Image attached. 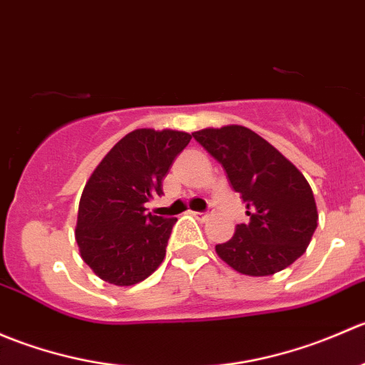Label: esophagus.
Returning a JSON list of instances; mask_svg holds the SVG:
<instances>
[{
  "instance_id": "34e87169",
  "label": "esophagus",
  "mask_w": 365,
  "mask_h": 365,
  "mask_svg": "<svg viewBox=\"0 0 365 365\" xmlns=\"http://www.w3.org/2000/svg\"><path fill=\"white\" fill-rule=\"evenodd\" d=\"M190 213H192L197 220H206L210 215H212V212H190Z\"/></svg>"
}]
</instances>
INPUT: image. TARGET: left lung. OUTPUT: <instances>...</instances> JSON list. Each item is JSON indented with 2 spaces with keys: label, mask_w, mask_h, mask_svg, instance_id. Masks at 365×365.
Returning a JSON list of instances; mask_svg holds the SVG:
<instances>
[{
  "label": "left lung",
  "mask_w": 365,
  "mask_h": 365,
  "mask_svg": "<svg viewBox=\"0 0 365 365\" xmlns=\"http://www.w3.org/2000/svg\"><path fill=\"white\" fill-rule=\"evenodd\" d=\"M192 135L222 165L251 219L238 224L231 240L215 245L220 259L252 277L284 270L305 252L318 226L314 194L307 180L247 127L203 128Z\"/></svg>",
  "instance_id": "obj_1"
}]
</instances>
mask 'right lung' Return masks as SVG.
I'll list each match as a JSON object with an SVG mask.
<instances>
[{"mask_svg":"<svg viewBox=\"0 0 365 365\" xmlns=\"http://www.w3.org/2000/svg\"><path fill=\"white\" fill-rule=\"evenodd\" d=\"M192 135L138 128L113 146L86 182L76 240L84 263L106 282L145 281L165 256L178 219L152 215L146 203L162 196V180Z\"/></svg>","mask_w":365,"mask_h":365,"instance_id":"1","label":"right lung"}]
</instances>
